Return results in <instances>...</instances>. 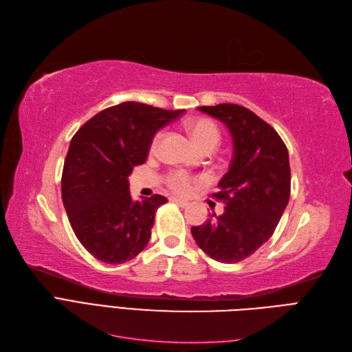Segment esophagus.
I'll return each instance as SVG.
<instances>
[{
  "label": "esophagus",
  "mask_w": 352,
  "mask_h": 352,
  "mask_svg": "<svg viewBox=\"0 0 352 352\" xmlns=\"http://www.w3.org/2000/svg\"><path fill=\"white\" fill-rule=\"evenodd\" d=\"M174 203H177V205H179L181 208H186V206H188V201L187 200H183V199H178V197H173L171 199Z\"/></svg>",
  "instance_id": "34e87169"
}]
</instances>
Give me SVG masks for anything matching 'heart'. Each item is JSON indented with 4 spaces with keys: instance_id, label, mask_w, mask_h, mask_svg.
I'll list each match as a JSON object with an SVG mask.
<instances>
[{
    "instance_id": "b5f03b06",
    "label": "heart",
    "mask_w": 352,
    "mask_h": 352,
    "mask_svg": "<svg viewBox=\"0 0 352 352\" xmlns=\"http://www.w3.org/2000/svg\"><path fill=\"white\" fill-rule=\"evenodd\" d=\"M188 129L201 151L208 149V147H217L219 144L221 133H219V129L217 127V124L213 121L208 118L191 120L188 122ZM161 140H162V131L156 133V135L153 138L152 151H155L156 147L160 146ZM192 183H195V179H192L187 173L179 171V169H175V171H171L166 175L168 187L174 190L175 192H178V195H187V192H190Z\"/></svg>"
}]
</instances>
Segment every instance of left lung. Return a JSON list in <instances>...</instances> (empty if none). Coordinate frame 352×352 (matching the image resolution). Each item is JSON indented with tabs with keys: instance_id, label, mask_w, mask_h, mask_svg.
<instances>
[{
	"instance_id": "obj_1",
	"label": "left lung",
	"mask_w": 352,
	"mask_h": 352,
	"mask_svg": "<svg viewBox=\"0 0 352 352\" xmlns=\"http://www.w3.org/2000/svg\"><path fill=\"white\" fill-rule=\"evenodd\" d=\"M230 130L234 155L213 197L225 203L219 217L191 226L197 245L221 263H236L265 244L285 210L291 169L285 143L253 111L235 104L200 107Z\"/></svg>"
}]
</instances>
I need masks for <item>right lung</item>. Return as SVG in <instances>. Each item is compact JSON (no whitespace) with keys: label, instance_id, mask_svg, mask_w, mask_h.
Masks as SVG:
<instances>
[{"label":"right lung","instance_id":"1","mask_svg":"<svg viewBox=\"0 0 352 352\" xmlns=\"http://www.w3.org/2000/svg\"><path fill=\"white\" fill-rule=\"evenodd\" d=\"M183 112L122 102L98 112L73 135L61 178L63 203L77 240L100 262H129L149 243L155 212L166 197L134 201L129 175L144 164L156 131Z\"/></svg>","mask_w":352,"mask_h":352}]
</instances>
